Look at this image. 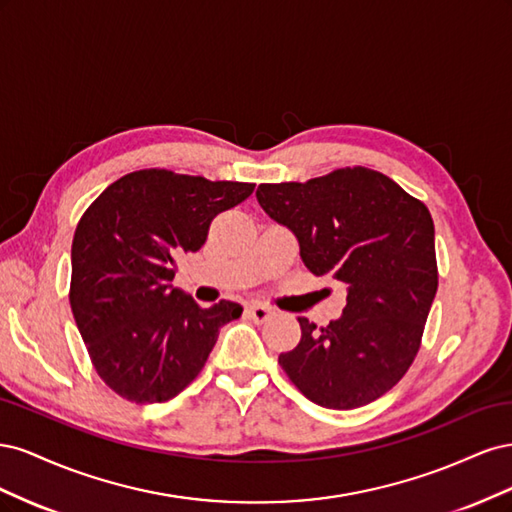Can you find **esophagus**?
Returning <instances> with one entry per match:
<instances>
[{"mask_svg": "<svg viewBox=\"0 0 512 512\" xmlns=\"http://www.w3.org/2000/svg\"><path fill=\"white\" fill-rule=\"evenodd\" d=\"M247 316H250L254 322H267V320H271L273 318V309H269L267 305H260V303H252V305H247Z\"/></svg>", "mask_w": 512, "mask_h": 512, "instance_id": "1", "label": "esophagus"}]
</instances>
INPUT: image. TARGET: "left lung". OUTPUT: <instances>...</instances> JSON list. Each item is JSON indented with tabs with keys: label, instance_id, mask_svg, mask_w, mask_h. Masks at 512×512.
Wrapping results in <instances>:
<instances>
[{
	"label": "left lung",
	"instance_id": "obj_1",
	"mask_svg": "<svg viewBox=\"0 0 512 512\" xmlns=\"http://www.w3.org/2000/svg\"><path fill=\"white\" fill-rule=\"evenodd\" d=\"M260 207L299 239L314 275L346 286L344 316L280 354L290 382L331 410L367 406L406 376L438 290L436 239L421 200L386 175L346 166L305 183H260Z\"/></svg>",
	"mask_w": 512,
	"mask_h": 512
}]
</instances>
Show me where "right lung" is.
Wrapping results in <instances>:
<instances>
[{
	"mask_svg": "<svg viewBox=\"0 0 512 512\" xmlns=\"http://www.w3.org/2000/svg\"><path fill=\"white\" fill-rule=\"evenodd\" d=\"M256 183L145 168L87 207L72 239L70 307L102 382L134 404L173 399L205 367L239 303L198 305L170 286L175 258L198 252L218 213Z\"/></svg>",
	"mask_w": 512,
	"mask_h": 512,
	"instance_id": "obj_1",
	"label": "right lung"
}]
</instances>
